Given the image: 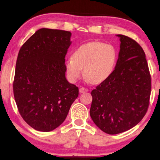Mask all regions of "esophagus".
<instances>
[{"label":"esophagus","mask_w":160,"mask_h":160,"mask_svg":"<svg viewBox=\"0 0 160 160\" xmlns=\"http://www.w3.org/2000/svg\"><path fill=\"white\" fill-rule=\"evenodd\" d=\"M79 91H80V93H83V92H88V90L87 89V88H80V89H79Z\"/></svg>","instance_id":"1"}]
</instances>
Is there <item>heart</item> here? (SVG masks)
Here are the masks:
<instances>
[{"label":"heart","mask_w":160,"mask_h":160,"mask_svg":"<svg viewBox=\"0 0 160 160\" xmlns=\"http://www.w3.org/2000/svg\"><path fill=\"white\" fill-rule=\"evenodd\" d=\"M116 62V51L111 44L100 42L83 44L73 52L72 57L65 61V70L69 80L75 82L82 75L93 84L108 79Z\"/></svg>","instance_id":"1"}]
</instances>
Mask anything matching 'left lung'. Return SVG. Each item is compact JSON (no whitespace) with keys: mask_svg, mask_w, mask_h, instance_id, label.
I'll return each instance as SVG.
<instances>
[{"mask_svg":"<svg viewBox=\"0 0 160 160\" xmlns=\"http://www.w3.org/2000/svg\"><path fill=\"white\" fill-rule=\"evenodd\" d=\"M120 51L108 79L92 90L90 115L103 132L117 134L133 128L146 114L151 93V76L142 47L118 34Z\"/></svg>","mask_w":160,"mask_h":160,"instance_id":"left-lung-1","label":"left lung"}]
</instances>
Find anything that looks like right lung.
Instances as JSON below:
<instances>
[{"instance_id":"right-lung-1","label":"right lung","mask_w":160,"mask_h":160,"mask_svg":"<svg viewBox=\"0 0 160 160\" xmlns=\"http://www.w3.org/2000/svg\"><path fill=\"white\" fill-rule=\"evenodd\" d=\"M68 31L40 28L19 50L13 95L19 113L39 132L60 126L79 94L65 78V55L71 44Z\"/></svg>"}]
</instances>
